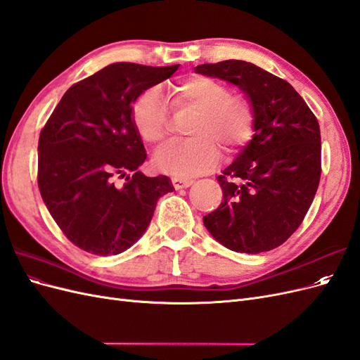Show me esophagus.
Instances as JSON below:
<instances>
[{
	"label": "esophagus",
	"instance_id": "1",
	"mask_svg": "<svg viewBox=\"0 0 360 360\" xmlns=\"http://www.w3.org/2000/svg\"><path fill=\"white\" fill-rule=\"evenodd\" d=\"M172 186L176 189H183V188H189L193 184L192 179H181V177H172Z\"/></svg>",
	"mask_w": 360,
	"mask_h": 360
}]
</instances>
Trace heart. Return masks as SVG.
<instances>
[{"instance_id":"obj_1","label":"heart","mask_w":360,"mask_h":360,"mask_svg":"<svg viewBox=\"0 0 360 360\" xmlns=\"http://www.w3.org/2000/svg\"><path fill=\"white\" fill-rule=\"evenodd\" d=\"M225 82L210 76H195L174 90L177 108L198 111L189 129L192 139L162 146L153 158L155 167L177 177L198 176L219 162V148L234 153L248 144L255 130V105L245 93H230ZM139 136L148 144L165 139L169 130L168 105L158 90L138 97L132 111Z\"/></svg>"}]
</instances>
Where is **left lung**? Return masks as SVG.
Wrapping results in <instances>:
<instances>
[{
	"label": "left lung",
	"mask_w": 360,
	"mask_h": 360,
	"mask_svg": "<svg viewBox=\"0 0 360 360\" xmlns=\"http://www.w3.org/2000/svg\"><path fill=\"white\" fill-rule=\"evenodd\" d=\"M195 72L237 85L255 105V130L222 176L224 200L202 217L225 248L259 254L284 243L309 210L321 174L317 118L292 86L252 63L226 60Z\"/></svg>",
	"instance_id": "1"
}]
</instances>
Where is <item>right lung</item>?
Returning <instances> with one entry per match:
<instances>
[{
	"label": "right lung",
	"mask_w": 360,
	"mask_h": 360,
	"mask_svg": "<svg viewBox=\"0 0 360 360\" xmlns=\"http://www.w3.org/2000/svg\"><path fill=\"white\" fill-rule=\"evenodd\" d=\"M177 69L110 64L72 85L41 129L40 195L64 236L82 250L124 252L147 230L158 200L172 192L167 176L138 171L147 153L132 103ZM124 176L118 187L116 179Z\"/></svg>",
	"instance_id": "right-lung-1"
}]
</instances>
